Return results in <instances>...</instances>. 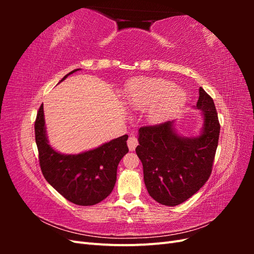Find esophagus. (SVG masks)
<instances>
[{"label":"esophagus","mask_w":254,"mask_h":254,"mask_svg":"<svg viewBox=\"0 0 254 254\" xmlns=\"http://www.w3.org/2000/svg\"><path fill=\"white\" fill-rule=\"evenodd\" d=\"M137 144H139V142H137V139L134 136V135H130L128 137L127 140V145L129 147V150L130 151H133L135 149V147L137 146Z\"/></svg>","instance_id":"34e87169"}]
</instances>
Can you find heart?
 I'll use <instances>...</instances> for the list:
<instances>
[{
	"mask_svg": "<svg viewBox=\"0 0 254 254\" xmlns=\"http://www.w3.org/2000/svg\"><path fill=\"white\" fill-rule=\"evenodd\" d=\"M126 99L134 109L151 107L149 120L162 123L178 111L186 102V93L163 78L137 77L129 82Z\"/></svg>",
	"mask_w": 254,
	"mask_h": 254,
	"instance_id": "heart-1",
	"label": "heart"
}]
</instances>
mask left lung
<instances>
[{
    "mask_svg": "<svg viewBox=\"0 0 254 254\" xmlns=\"http://www.w3.org/2000/svg\"><path fill=\"white\" fill-rule=\"evenodd\" d=\"M196 107L204 114L199 136L178 135L173 122L139 129L135 152L143 164L145 186L161 204L174 206L188 200L211 176L220 125L213 98L201 87Z\"/></svg>",
    "mask_w": 254,
    "mask_h": 254,
    "instance_id": "obj_1",
    "label": "left lung"
}]
</instances>
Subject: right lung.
<instances>
[{"label": "right lung", "mask_w": 254, "mask_h": 254, "mask_svg": "<svg viewBox=\"0 0 254 254\" xmlns=\"http://www.w3.org/2000/svg\"><path fill=\"white\" fill-rule=\"evenodd\" d=\"M78 71L74 70L68 75ZM43 104L35 122V137L41 172L51 186L66 200L77 205H94L108 197L117 182L121 159L129 151L128 135L78 155H63L49 144L44 127Z\"/></svg>", "instance_id": "right-lung-1"}]
</instances>
